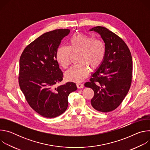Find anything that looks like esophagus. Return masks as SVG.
<instances>
[{"label": "esophagus", "instance_id": "esophagus-1", "mask_svg": "<svg viewBox=\"0 0 150 150\" xmlns=\"http://www.w3.org/2000/svg\"><path fill=\"white\" fill-rule=\"evenodd\" d=\"M76 87L78 88H82L83 87V85L82 83H80V82H77L76 83Z\"/></svg>", "mask_w": 150, "mask_h": 150}]
</instances>
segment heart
I'll return each instance as SVG.
<instances>
[{
    "mask_svg": "<svg viewBox=\"0 0 150 150\" xmlns=\"http://www.w3.org/2000/svg\"><path fill=\"white\" fill-rule=\"evenodd\" d=\"M69 45L59 47L56 54L57 61L64 69L68 67L72 53H79V63L71 67L66 72L68 80L81 81L86 78L91 68H97L103 62L105 54V46L100 39L81 33L73 34L69 38Z\"/></svg>",
    "mask_w": 150,
    "mask_h": 150,
    "instance_id": "heart-1",
    "label": "heart"
}]
</instances>
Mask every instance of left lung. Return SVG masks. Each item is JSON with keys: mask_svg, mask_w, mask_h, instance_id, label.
Segmentation results:
<instances>
[{"mask_svg": "<svg viewBox=\"0 0 150 150\" xmlns=\"http://www.w3.org/2000/svg\"><path fill=\"white\" fill-rule=\"evenodd\" d=\"M90 31L98 33L105 42V54L100 67L85 86L93 90V108L103 113L116 109L131 87L132 59L129 49L117 35L105 27L97 26Z\"/></svg>", "mask_w": 150, "mask_h": 150, "instance_id": "1", "label": "left lung"}]
</instances>
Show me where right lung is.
Instances as JSON below:
<instances>
[{"label":"right lung","instance_id":"1","mask_svg":"<svg viewBox=\"0 0 150 150\" xmlns=\"http://www.w3.org/2000/svg\"><path fill=\"white\" fill-rule=\"evenodd\" d=\"M69 32L59 29L42 34L25 48L20 57V88L31 108L45 117H56L65 112L69 94L77 89L72 82L56 87L63 78L56 51Z\"/></svg>","mask_w":150,"mask_h":150}]
</instances>
